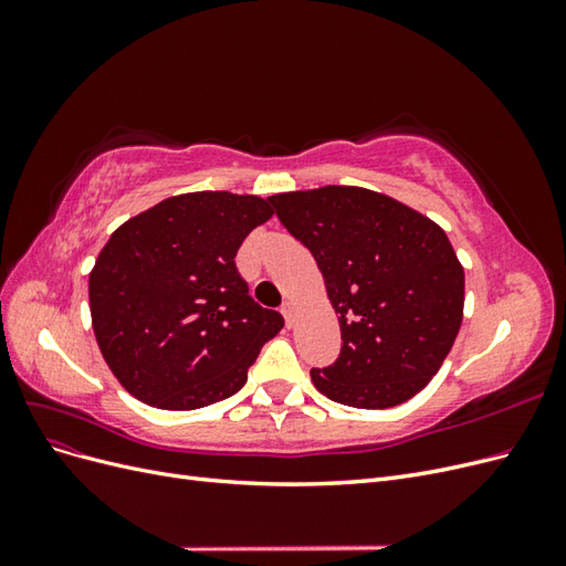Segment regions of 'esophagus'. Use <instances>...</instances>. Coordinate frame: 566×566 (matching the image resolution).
Returning <instances> with one entry per match:
<instances>
[{
  "mask_svg": "<svg viewBox=\"0 0 566 566\" xmlns=\"http://www.w3.org/2000/svg\"><path fill=\"white\" fill-rule=\"evenodd\" d=\"M281 312H283V318H285L287 325L295 323V304H293V302H285Z\"/></svg>",
  "mask_w": 566,
  "mask_h": 566,
  "instance_id": "34e87169",
  "label": "esophagus"
}]
</instances>
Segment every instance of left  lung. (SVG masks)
<instances>
[{"mask_svg": "<svg viewBox=\"0 0 566 566\" xmlns=\"http://www.w3.org/2000/svg\"><path fill=\"white\" fill-rule=\"evenodd\" d=\"M269 200L312 250L339 323V358L312 370L314 387L354 408L413 399L449 356L465 306V271L447 231L361 186Z\"/></svg>", "mask_w": 566, "mask_h": 566, "instance_id": "left-lung-1", "label": "left lung"}]
</instances>
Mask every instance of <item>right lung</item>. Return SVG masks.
<instances>
[{"label": "right lung", "mask_w": 566, "mask_h": 566, "mask_svg": "<svg viewBox=\"0 0 566 566\" xmlns=\"http://www.w3.org/2000/svg\"><path fill=\"white\" fill-rule=\"evenodd\" d=\"M273 214L260 196L165 198L117 227L90 273L101 356L134 399L193 410L231 397L283 316L248 295L235 252Z\"/></svg>", "instance_id": "right-lung-1"}]
</instances>
